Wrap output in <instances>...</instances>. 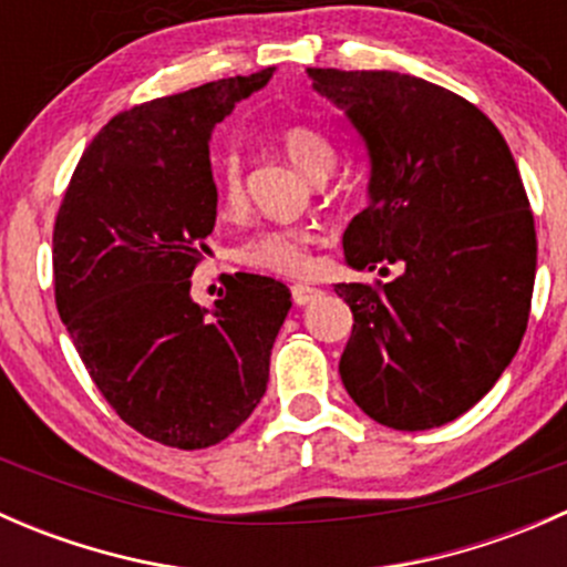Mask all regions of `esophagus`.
<instances>
[{
	"instance_id": "34e87169",
	"label": "esophagus",
	"mask_w": 567,
	"mask_h": 567,
	"mask_svg": "<svg viewBox=\"0 0 567 567\" xmlns=\"http://www.w3.org/2000/svg\"><path fill=\"white\" fill-rule=\"evenodd\" d=\"M290 293H293L296 305L305 307V305H310L312 299H318L320 290L312 288V285H293V288H290Z\"/></svg>"
}]
</instances>
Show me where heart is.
Here are the masks:
<instances>
[{
    "instance_id": "obj_1",
    "label": "heart",
    "mask_w": 567,
    "mask_h": 567,
    "mask_svg": "<svg viewBox=\"0 0 567 567\" xmlns=\"http://www.w3.org/2000/svg\"><path fill=\"white\" fill-rule=\"evenodd\" d=\"M279 145L288 153L290 162L301 169L307 177H312L320 169L334 167L337 153L329 136L310 125H285L279 131ZM216 197H219V208L225 214L241 208L244 203V177L238 158L227 156L216 164ZM318 238L310 230H266L249 238L241 249H238V260L244 266L260 268V271L282 274V277H299L307 274L312 266V244Z\"/></svg>"
}]
</instances>
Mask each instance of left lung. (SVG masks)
Listing matches in <instances>:
<instances>
[{
    "instance_id": "8db88e82",
    "label": "left lung",
    "mask_w": 567,
    "mask_h": 567,
    "mask_svg": "<svg viewBox=\"0 0 567 567\" xmlns=\"http://www.w3.org/2000/svg\"><path fill=\"white\" fill-rule=\"evenodd\" d=\"M368 151V208L346 262L386 274L337 285L353 312L340 379L394 431L453 422L499 381L527 331L537 241L505 136L450 90L394 71L307 68Z\"/></svg>"
}]
</instances>
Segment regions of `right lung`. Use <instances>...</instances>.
Masks as SVG:
<instances>
[{"label": "right lung", "mask_w": 567, "mask_h": 567, "mask_svg": "<svg viewBox=\"0 0 567 567\" xmlns=\"http://www.w3.org/2000/svg\"><path fill=\"white\" fill-rule=\"evenodd\" d=\"M274 68L117 114L90 142L54 225L62 323L106 403L177 450L219 444L257 409L290 290L236 274L214 307L192 274L216 225L208 142Z\"/></svg>", "instance_id": "right-lung-1"}]
</instances>
